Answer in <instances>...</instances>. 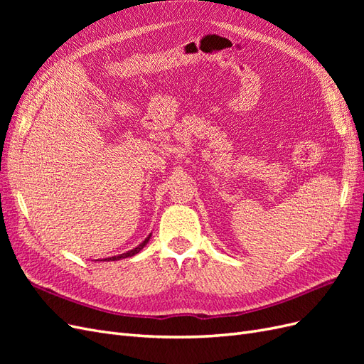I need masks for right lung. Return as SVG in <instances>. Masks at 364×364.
<instances>
[{
  "mask_svg": "<svg viewBox=\"0 0 364 364\" xmlns=\"http://www.w3.org/2000/svg\"><path fill=\"white\" fill-rule=\"evenodd\" d=\"M150 237H151V235H149L144 241H142V243H141L138 247L132 249V250H129V252H126V253H121V255H117V257H112V258H106V259H103V261H117V259H123V258H129V257L136 255V253L147 245V241L150 240Z\"/></svg>",
  "mask_w": 364,
  "mask_h": 364,
  "instance_id": "right-lung-1",
  "label": "right lung"
}]
</instances>
